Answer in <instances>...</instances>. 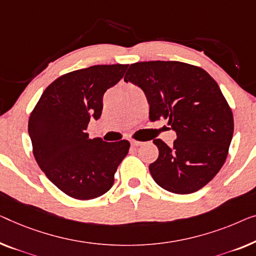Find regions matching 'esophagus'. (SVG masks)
<instances>
[{
    "label": "esophagus",
    "instance_id": "1",
    "mask_svg": "<svg viewBox=\"0 0 256 256\" xmlns=\"http://www.w3.org/2000/svg\"><path fill=\"white\" fill-rule=\"evenodd\" d=\"M130 144H132V146H142L143 142H140V140H130Z\"/></svg>",
    "mask_w": 256,
    "mask_h": 256
}]
</instances>
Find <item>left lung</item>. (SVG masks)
Here are the masks:
<instances>
[{
  "label": "left lung",
  "instance_id": "obj_1",
  "mask_svg": "<svg viewBox=\"0 0 256 256\" xmlns=\"http://www.w3.org/2000/svg\"><path fill=\"white\" fill-rule=\"evenodd\" d=\"M126 82L142 88L151 121L168 120L176 140L159 150L149 170L156 184L174 194H190L220 172L233 136V114L220 86L206 70L178 61L137 62Z\"/></svg>",
  "mask_w": 256,
  "mask_h": 256
}]
</instances>
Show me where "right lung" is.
<instances>
[{"instance_id": "right-lung-1", "label": "right lung", "mask_w": 256, "mask_h": 256, "mask_svg": "<svg viewBox=\"0 0 256 256\" xmlns=\"http://www.w3.org/2000/svg\"><path fill=\"white\" fill-rule=\"evenodd\" d=\"M128 64L75 70L48 85L28 119L33 154L46 176L70 198L92 200L108 192L129 151L128 140L90 138V119L98 120L102 97L124 77Z\"/></svg>"}]
</instances>
